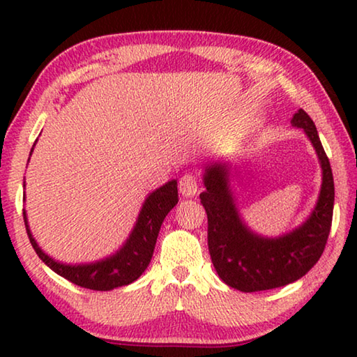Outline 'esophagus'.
Listing matches in <instances>:
<instances>
[{"instance_id":"esophagus-1","label":"esophagus","mask_w":357,"mask_h":357,"mask_svg":"<svg viewBox=\"0 0 357 357\" xmlns=\"http://www.w3.org/2000/svg\"><path fill=\"white\" fill-rule=\"evenodd\" d=\"M179 192L183 197H195L198 192L197 176L192 173H185L179 179Z\"/></svg>"}]
</instances>
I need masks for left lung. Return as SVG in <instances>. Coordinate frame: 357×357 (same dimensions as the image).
I'll list each match as a JSON object with an SVG mask.
<instances>
[{"mask_svg":"<svg viewBox=\"0 0 357 357\" xmlns=\"http://www.w3.org/2000/svg\"><path fill=\"white\" fill-rule=\"evenodd\" d=\"M291 126L304 130L317 151L323 181L318 202L302 225L277 238H266L245 225L234 200L227 162L206 167L200 193L208 214V247L220 279L239 291H264L293 283L317 264L328 243L334 211V178L312 118L298 110Z\"/></svg>","mask_w":357,"mask_h":357,"instance_id":"1","label":"left lung"}]
</instances>
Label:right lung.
I'll return each mask as SVG.
<instances>
[{
  "mask_svg": "<svg viewBox=\"0 0 357 357\" xmlns=\"http://www.w3.org/2000/svg\"><path fill=\"white\" fill-rule=\"evenodd\" d=\"M33 149L34 146L31 148V153ZM178 200L176 179L168 181L167 184L151 192L143 203L134 229L130 231L123 247L110 257L84 264H66L47 255L33 238L25 209H23V219H25L29 243L48 268L78 287L96 289V291H110L113 288L129 285L144 273L151 258H153L162 222H164L165 215L176 206Z\"/></svg>",
  "mask_w": 357,
  "mask_h": 357,
  "instance_id": "add662e5",
  "label": "right lung"
}]
</instances>
